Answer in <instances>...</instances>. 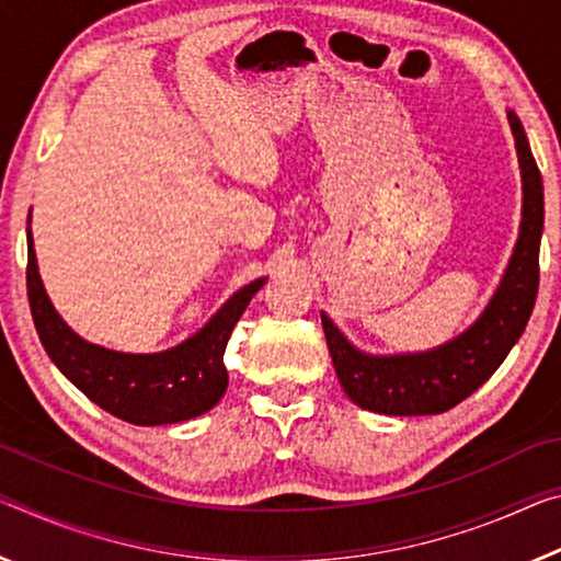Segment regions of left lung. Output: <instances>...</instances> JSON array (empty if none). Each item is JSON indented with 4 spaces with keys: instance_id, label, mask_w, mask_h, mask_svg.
<instances>
[{
    "instance_id": "obj_1",
    "label": "left lung",
    "mask_w": 561,
    "mask_h": 561,
    "mask_svg": "<svg viewBox=\"0 0 561 561\" xmlns=\"http://www.w3.org/2000/svg\"><path fill=\"white\" fill-rule=\"evenodd\" d=\"M522 169V225L500 287L472 327L434 350L414 354L359 352L322 312L336 377L346 397L389 416L442 414L465 402L500 369L527 327L539 289V242L545 229V190L519 117L506 112Z\"/></svg>"
}]
</instances>
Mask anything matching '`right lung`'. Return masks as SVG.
Listing matches in <instances>:
<instances>
[{
  "label": "right lung",
  "instance_id": "obj_1",
  "mask_svg": "<svg viewBox=\"0 0 561 561\" xmlns=\"http://www.w3.org/2000/svg\"><path fill=\"white\" fill-rule=\"evenodd\" d=\"M32 219V211H30ZM266 279H254L172 350L127 354L104 350L65 324L44 291L34 239L26 229V295L44 350L57 369L94 404L139 426L176 424L209 412L227 392L225 350L232 329Z\"/></svg>",
  "mask_w": 561,
  "mask_h": 561
}]
</instances>
